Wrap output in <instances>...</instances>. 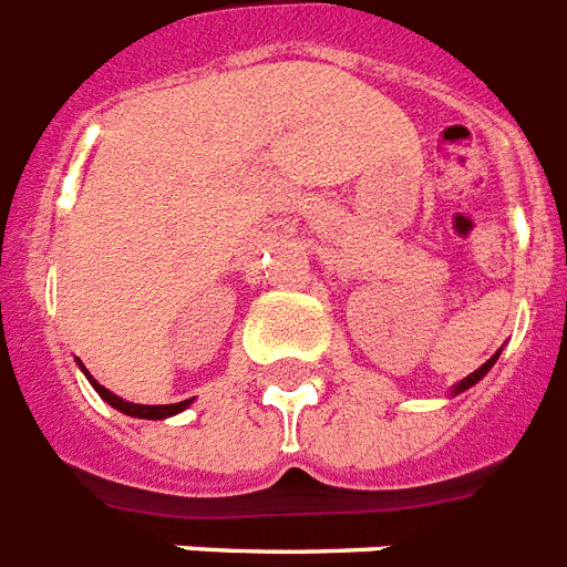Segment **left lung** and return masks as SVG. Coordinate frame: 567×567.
Masks as SVG:
<instances>
[{
  "instance_id": "8db88e82",
  "label": "left lung",
  "mask_w": 567,
  "mask_h": 567,
  "mask_svg": "<svg viewBox=\"0 0 567 567\" xmlns=\"http://www.w3.org/2000/svg\"><path fill=\"white\" fill-rule=\"evenodd\" d=\"M497 354H501V351H497ZM497 354L492 357V360H486V362H483V365H480L477 371H471L468 378H465V380H460V383H456V389H454V395H460V392H465V389H468V386H474V383H477V380L483 378V374H486V371L492 369V365H495Z\"/></svg>"
}]
</instances>
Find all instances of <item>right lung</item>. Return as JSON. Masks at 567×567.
<instances>
[{"instance_id":"1","label":"right lung","mask_w":567,"mask_h":567,"mask_svg":"<svg viewBox=\"0 0 567 567\" xmlns=\"http://www.w3.org/2000/svg\"><path fill=\"white\" fill-rule=\"evenodd\" d=\"M81 369H84V365H81ZM84 374H87V369H84ZM87 380L93 383V386H96V392L104 398V401H107V404L116 406V410L125 412V415H134V419H169V415H175V412L187 410L189 401H193V398H187V401H178V404H157V406L128 404V401H122L120 395L107 392V389H104L96 378H90V374H87Z\"/></svg>"}]
</instances>
